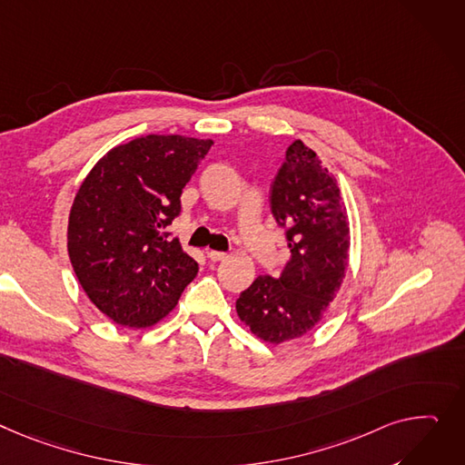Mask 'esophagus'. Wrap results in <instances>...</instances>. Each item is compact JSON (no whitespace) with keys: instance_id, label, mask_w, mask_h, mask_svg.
I'll list each match as a JSON object with an SVG mask.
<instances>
[{"instance_id":"esophagus-1","label":"esophagus","mask_w":465,"mask_h":465,"mask_svg":"<svg viewBox=\"0 0 465 465\" xmlns=\"http://www.w3.org/2000/svg\"><path fill=\"white\" fill-rule=\"evenodd\" d=\"M207 258H209L211 262H224V260H228V254H226V252L209 251V252H207Z\"/></svg>"}]
</instances>
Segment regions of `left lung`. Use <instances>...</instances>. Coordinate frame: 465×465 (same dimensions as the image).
I'll list each match as a JSON object with an SVG mask.
<instances>
[{
	"label": "left lung",
	"mask_w": 465,
	"mask_h": 465,
	"mask_svg": "<svg viewBox=\"0 0 465 465\" xmlns=\"http://www.w3.org/2000/svg\"><path fill=\"white\" fill-rule=\"evenodd\" d=\"M271 211L292 252L282 274H260L244 290L239 320L271 344L311 332L344 282L350 223L336 179L318 154L295 140L271 189Z\"/></svg>",
	"instance_id": "1"
}]
</instances>
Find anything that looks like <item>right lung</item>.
Here are the masks:
<instances>
[{
  "label": "right lung",
  "instance_id": "add662e5",
  "mask_svg": "<svg viewBox=\"0 0 465 465\" xmlns=\"http://www.w3.org/2000/svg\"><path fill=\"white\" fill-rule=\"evenodd\" d=\"M213 140L147 134L110 149L74 196L67 251L89 301L117 325L168 316L198 263L168 226Z\"/></svg>",
  "mask_w": 465,
  "mask_h": 465
}]
</instances>
